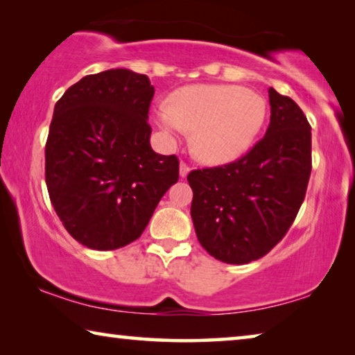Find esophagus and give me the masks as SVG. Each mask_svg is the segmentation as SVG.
I'll list each match as a JSON object with an SVG mask.
<instances>
[{"instance_id": "esophagus-1", "label": "esophagus", "mask_w": 355, "mask_h": 355, "mask_svg": "<svg viewBox=\"0 0 355 355\" xmlns=\"http://www.w3.org/2000/svg\"><path fill=\"white\" fill-rule=\"evenodd\" d=\"M189 171H191V167H189L188 164H186V163H180V177L184 178V177L189 173Z\"/></svg>"}]
</instances>
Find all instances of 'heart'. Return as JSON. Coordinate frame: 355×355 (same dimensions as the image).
I'll return each mask as SVG.
<instances>
[{
	"label": "heart",
	"instance_id": "obj_1",
	"mask_svg": "<svg viewBox=\"0 0 355 355\" xmlns=\"http://www.w3.org/2000/svg\"><path fill=\"white\" fill-rule=\"evenodd\" d=\"M266 101L241 86L196 84L173 92L156 112L166 135L192 133V152L205 164H225L248 152L266 120Z\"/></svg>",
	"mask_w": 355,
	"mask_h": 355
}]
</instances>
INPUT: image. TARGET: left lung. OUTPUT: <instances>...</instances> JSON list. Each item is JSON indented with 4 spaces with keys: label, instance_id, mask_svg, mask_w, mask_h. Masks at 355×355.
Segmentation results:
<instances>
[{
    "label": "left lung",
    "instance_id": "8db88e82",
    "mask_svg": "<svg viewBox=\"0 0 355 355\" xmlns=\"http://www.w3.org/2000/svg\"><path fill=\"white\" fill-rule=\"evenodd\" d=\"M263 139L230 164L189 172L191 218L216 260L245 264L266 255L296 219L311 172V128L290 97L269 87Z\"/></svg>",
    "mask_w": 355,
    "mask_h": 355
}]
</instances>
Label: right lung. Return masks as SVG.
<instances>
[{
  "mask_svg": "<svg viewBox=\"0 0 355 355\" xmlns=\"http://www.w3.org/2000/svg\"><path fill=\"white\" fill-rule=\"evenodd\" d=\"M147 75L111 69L81 78L58 100L45 146V182L78 243L123 248L142 235L178 182V158L153 152Z\"/></svg>",
  "mask_w": 355,
  "mask_h": 355,
  "instance_id": "obj_1",
  "label": "right lung"
}]
</instances>
